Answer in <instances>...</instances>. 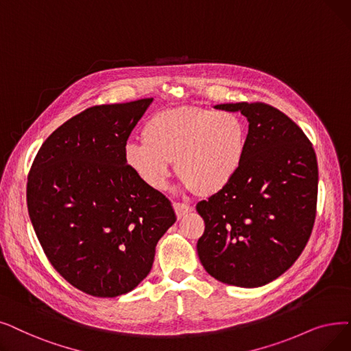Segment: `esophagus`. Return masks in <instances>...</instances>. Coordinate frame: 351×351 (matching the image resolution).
I'll list each match as a JSON object with an SVG mask.
<instances>
[{
    "label": "esophagus",
    "instance_id": "esophagus-1",
    "mask_svg": "<svg viewBox=\"0 0 351 351\" xmlns=\"http://www.w3.org/2000/svg\"><path fill=\"white\" fill-rule=\"evenodd\" d=\"M173 208H175L178 219H182V218H184L185 215H188V213L192 210V208L189 205L180 204V202H173Z\"/></svg>",
    "mask_w": 351,
    "mask_h": 351
}]
</instances>
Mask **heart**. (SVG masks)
<instances>
[{"instance_id": "obj_1", "label": "heart", "mask_w": 351, "mask_h": 351, "mask_svg": "<svg viewBox=\"0 0 351 351\" xmlns=\"http://www.w3.org/2000/svg\"><path fill=\"white\" fill-rule=\"evenodd\" d=\"M247 126L232 112L176 108L152 116L143 142H128L123 160L146 186L160 191L171 175V162L186 189L202 196L221 192L241 169L247 150Z\"/></svg>"}]
</instances>
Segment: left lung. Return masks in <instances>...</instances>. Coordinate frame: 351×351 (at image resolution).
<instances>
[{"label": "left lung", "instance_id": "left-lung-1", "mask_svg": "<svg viewBox=\"0 0 351 351\" xmlns=\"http://www.w3.org/2000/svg\"><path fill=\"white\" fill-rule=\"evenodd\" d=\"M215 109L247 117V150L231 184L196 205L205 221L197 256L223 284L263 287L295 263L311 235L315 152L294 121L268 104L225 103Z\"/></svg>", "mask_w": 351, "mask_h": 351}]
</instances>
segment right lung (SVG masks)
Wrapping results in <instances>:
<instances>
[{
	"label": "right lung",
	"instance_id": "right-lung-1",
	"mask_svg": "<svg viewBox=\"0 0 351 351\" xmlns=\"http://www.w3.org/2000/svg\"><path fill=\"white\" fill-rule=\"evenodd\" d=\"M154 99L101 104L56 129L34 159L27 205L36 235L66 281L117 297L152 269L175 223L171 201L129 171L123 147Z\"/></svg>",
	"mask_w": 351,
	"mask_h": 351
}]
</instances>
